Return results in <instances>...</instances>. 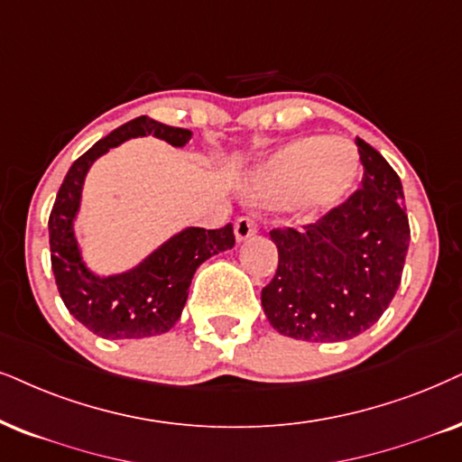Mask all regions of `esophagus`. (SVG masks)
<instances>
[{
    "label": "esophagus",
    "instance_id": "obj_1",
    "mask_svg": "<svg viewBox=\"0 0 462 462\" xmlns=\"http://www.w3.org/2000/svg\"><path fill=\"white\" fill-rule=\"evenodd\" d=\"M255 232H258V226H255L254 219H251V217L236 219V224H235V236H236L238 243L247 241V238L254 236Z\"/></svg>",
    "mask_w": 462,
    "mask_h": 462
}]
</instances>
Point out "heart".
Instances as JSON below:
<instances>
[{
    "label": "heart",
    "instance_id": "b5f03b06",
    "mask_svg": "<svg viewBox=\"0 0 462 462\" xmlns=\"http://www.w3.org/2000/svg\"><path fill=\"white\" fill-rule=\"evenodd\" d=\"M358 168V151L349 140L302 136L283 144L260 166L249 183V196L266 204L299 198L302 211L318 217L343 202Z\"/></svg>",
    "mask_w": 462,
    "mask_h": 462
}]
</instances>
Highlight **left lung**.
<instances>
[{"label":"left lung","mask_w":462,"mask_h":462,"mask_svg":"<svg viewBox=\"0 0 462 462\" xmlns=\"http://www.w3.org/2000/svg\"><path fill=\"white\" fill-rule=\"evenodd\" d=\"M362 188L315 224L271 230L279 264L262 290L266 319L285 337L337 343L382 318L401 285L410 221L399 174L356 138Z\"/></svg>","instance_id":"8db88e82"}]
</instances>
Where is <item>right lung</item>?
<instances>
[{"label":"right lung","mask_w":462,"mask_h":462,"mask_svg":"<svg viewBox=\"0 0 462 462\" xmlns=\"http://www.w3.org/2000/svg\"><path fill=\"white\" fill-rule=\"evenodd\" d=\"M138 136L185 147L191 132L144 115L116 127L69 166L49 217L51 266L63 305L102 338H144L171 330L188 300L196 268L219 251L235 247L232 224L219 230L185 227L130 271L102 277L87 268L74 235L85 177L97 157Z\"/></svg>","instance_id":"add662e5"}]
</instances>
